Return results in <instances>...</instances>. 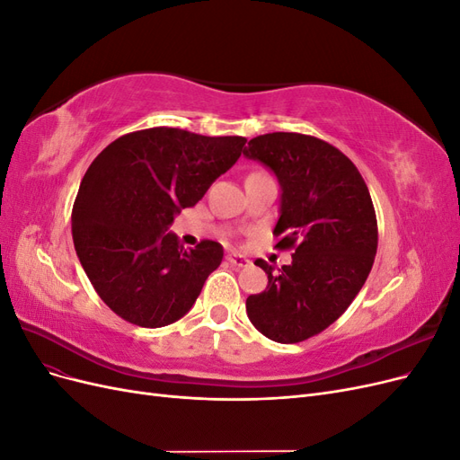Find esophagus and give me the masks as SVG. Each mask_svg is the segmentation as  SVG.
<instances>
[{"mask_svg": "<svg viewBox=\"0 0 460 460\" xmlns=\"http://www.w3.org/2000/svg\"><path fill=\"white\" fill-rule=\"evenodd\" d=\"M226 261L232 264V267L235 269H245L249 264V259L243 257V255H238V253H228L226 255Z\"/></svg>", "mask_w": 460, "mask_h": 460, "instance_id": "esophagus-1", "label": "esophagus"}]
</instances>
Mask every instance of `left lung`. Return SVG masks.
<instances>
[{"instance_id": "8db88e82", "label": "left lung", "mask_w": 460, "mask_h": 460, "mask_svg": "<svg viewBox=\"0 0 460 460\" xmlns=\"http://www.w3.org/2000/svg\"><path fill=\"white\" fill-rule=\"evenodd\" d=\"M247 146L243 155L267 164L282 188L276 247L294 249L278 270L255 261L269 286L247 297V316L272 341H305L336 323L370 274L378 249L370 191L351 159L314 136L272 132Z\"/></svg>"}]
</instances>
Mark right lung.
<instances>
[{
  "instance_id": "right-lung-1",
  "label": "right lung",
  "mask_w": 460,
  "mask_h": 460,
  "mask_svg": "<svg viewBox=\"0 0 460 460\" xmlns=\"http://www.w3.org/2000/svg\"><path fill=\"white\" fill-rule=\"evenodd\" d=\"M245 142L157 127L117 137L93 159L73 205V242L111 311L161 328L191 309L225 252L213 240L186 252L166 230L240 159Z\"/></svg>"
}]
</instances>
